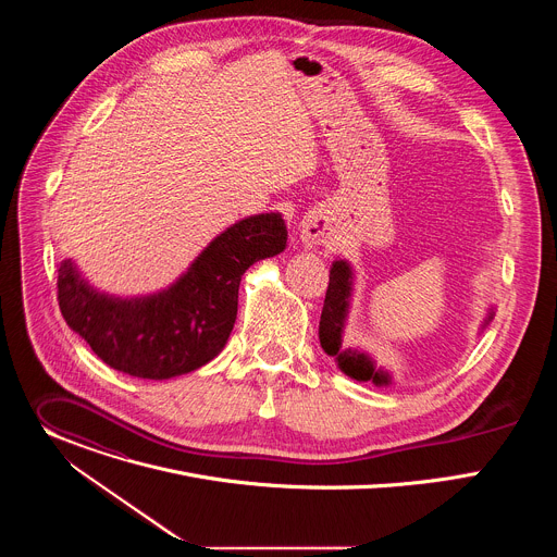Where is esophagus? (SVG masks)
<instances>
[{"instance_id":"obj_1","label":"esophagus","mask_w":557,"mask_h":557,"mask_svg":"<svg viewBox=\"0 0 557 557\" xmlns=\"http://www.w3.org/2000/svg\"><path fill=\"white\" fill-rule=\"evenodd\" d=\"M299 235H301V243H304L308 249H314V247L324 245L326 235H329V226H326L324 218H320V215H308V218L301 222Z\"/></svg>"}]
</instances>
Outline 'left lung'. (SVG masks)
<instances>
[{
  "label": "left lung",
  "mask_w": 557,
  "mask_h": 557,
  "mask_svg": "<svg viewBox=\"0 0 557 557\" xmlns=\"http://www.w3.org/2000/svg\"><path fill=\"white\" fill-rule=\"evenodd\" d=\"M352 267L346 260H335L331 267V282L322 308L320 320V344L326 355L335 357L339 370L348 374L355 381H370L379 387H385L392 383V374L385 368H379L374 359L357 348H342L344 326L348 320L350 310V297H352ZM494 320V308H490L483 329Z\"/></svg>",
  "instance_id": "left-lung-1"
}]
</instances>
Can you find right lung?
<instances>
[{
	"label": "right lung",
	"mask_w": 557,
	"mask_h": 557,
	"mask_svg": "<svg viewBox=\"0 0 557 557\" xmlns=\"http://www.w3.org/2000/svg\"><path fill=\"white\" fill-rule=\"evenodd\" d=\"M280 213L235 222L168 288L114 297L90 286L72 260L59 264V308L110 368L138 379H172L209 363L226 344L245 271L286 249Z\"/></svg>",
	"instance_id": "add662e5"
}]
</instances>
